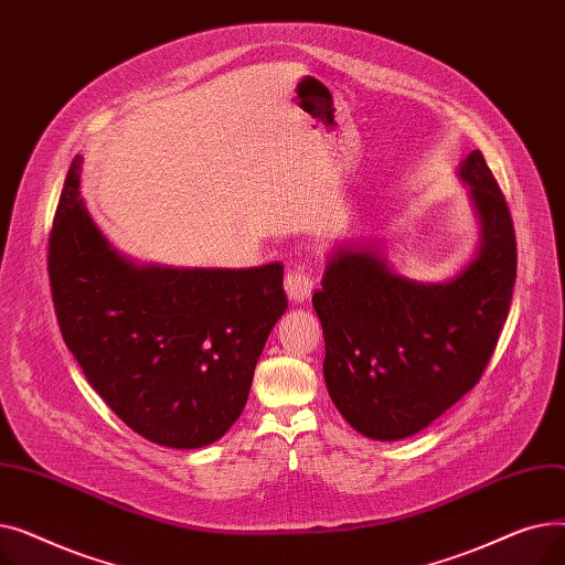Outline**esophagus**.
<instances>
[{"instance_id": "obj_1", "label": "esophagus", "mask_w": 565, "mask_h": 565, "mask_svg": "<svg viewBox=\"0 0 565 565\" xmlns=\"http://www.w3.org/2000/svg\"><path fill=\"white\" fill-rule=\"evenodd\" d=\"M313 286H316V279L305 270V267H298V270H290L286 275V281H284V288L288 292V300L292 305L307 302L311 298Z\"/></svg>"}]
</instances>
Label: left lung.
Instances as JSON below:
<instances>
[{
    "mask_svg": "<svg viewBox=\"0 0 565 565\" xmlns=\"http://www.w3.org/2000/svg\"><path fill=\"white\" fill-rule=\"evenodd\" d=\"M479 217L473 256L447 281L407 279L373 243H337L313 309L328 392L366 437L396 441L428 428L488 366L515 286V231L481 151L458 167Z\"/></svg>",
    "mask_w": 565,
    "mask_h": 565,
    "instance_id": "1",
    "label": "left lung"
}]
</instances>
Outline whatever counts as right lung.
Returning <instances> with one entry per match:
<instances>
[{"instance_id":"add662e5","label":"right lung","mask_w":565,"mask_h":565,"mask_svg":"<svg viewBox=\"0 0 565 565\" xmlns=\"http://www.w3.org/2000/svg\"><path fill=\"white\" fill-rule=\"evenodd\" d=\"M79 169L77 156L50 233L62 337L126 426L160 447H207L241 417L263 345L288 307L284 265L137 263L88 215Z\"/></svg>"}]
</instances>
